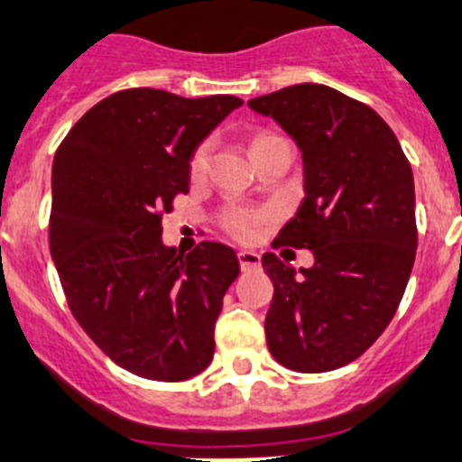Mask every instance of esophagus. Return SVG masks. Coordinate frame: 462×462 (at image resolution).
<instances>
[{"label": "esophagus", "mask_w": 462, "mask_h": 462, "mask_svg": "<svg viewBox=\"0 0 462 462\" xmlns=\"http://www.w3.org/2000/svg\"><path fill=\"white\" fill-rule=\"evenodd\" d=\"M238 261H240V268L247 273V270H259L261 268V256L256 252H252V249H243V252H238Z\"/></svg>", "instance_id": "obj_1"}]
</instances>
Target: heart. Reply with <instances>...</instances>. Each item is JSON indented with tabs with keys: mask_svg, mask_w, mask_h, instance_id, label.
Listing matches in <instances>:
<instances>
[{
	"mask_svg": "<svg viewBox=\"0 0 462 462\" xmlns=\"http://www.w3.org/2000/svg\"><path fill=\"white\" fill-rule=\"evenodd\" d=\"M273 139H279V137H274V134H268V133L256 134L252 142V148L263 146V143L273 142ZM208 164H210V142H203L199 143L197 151H194L192 158H189V176H192V180L203 179L206 171H208ZM224 226H226L228 234H234L236 238L252 240L256 238V234H259L261 215L252 213V210H231V213H226V217H224Z\"/></svg>",
	"mask_w": 462,
	"mask_h": 462,
	"instance_id": "b5f03b06",
	"label": "heart"
}]
</instances>
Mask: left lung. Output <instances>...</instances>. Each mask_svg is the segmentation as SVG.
Instances as JSON below:
<instances>
[{
    "instance_id": "8db88e82",
    "label": "left lung",
    "mask_w": 462,
    "mask_h": 462,
    "mask_svg": "<svg viewBox=\"0 0 462 462\" xmlns=\"http://www.w3.org/2000/svg\"><path fill=\"white\" fill-rule=\"evenodd\" d=\"M302 153L304 199L279 240L314 252L311 268L263 254L274 295L265 316L273 357L300 374L346 366L384 332L417 254L414 179L399 139L359 100L295 84L249 100Z\"/></svg>"
}]
</instances>
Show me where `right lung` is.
Wrapping results in <instances>:
<instances>
[{"label": "right lung", "mask_w": 462, "mask_h": 462, "mask_svg": "<svg viewBox=\"0 0 462 462\" xmlns=\"http://www.w3.org/2000/svg\"><path fill=\"white\" fill-rule=\"evenodd\" d=\"M243 100L125 88L93 105L52 164L50 252L68 307L112 362L160 383L194 378L240 263L231 247L162 243V213L189 189V158Z\"/></svg>", "instance_id": "1"}]
</instances>
